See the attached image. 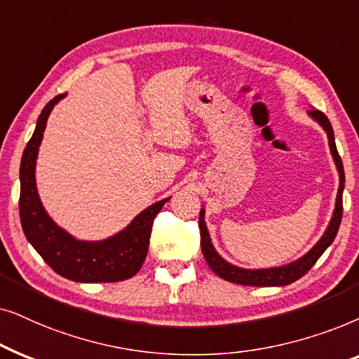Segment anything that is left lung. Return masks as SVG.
<instances>
[{
  "label": "left lung",
  "instance_id": "8db88e82",
  "mask_svg": "<svg viewBox=\"0 0 359 359\" xmlns=\"http://www.w3.org/2000/svg\"><path fill=\"white\" fill-rule=\"evenodd\" d=\"M312 114V118L317 119V121L322 124L323 130L327 131L328 136V144L330 151H332L333 159H335L337 169L340 172V187H338V195H337V207L335 212H333V218L330 222L327 231L322 236L317 245H315L312 250H310L304 257H300L299 261L292 262V264L283 266V267H274V269H257V271H250V269H241V267L231 266L229 262L219 257V255L215 251L212 246V241H210V235L207 231V226H205L203 222V210L200 212L198 218V228H200V246H202V252L207 259L208 266L212 267L215 274H218L222 279L229 280V283L241 284V285H256V287H269V285H287L292 284L295 280L300 279V277L307 274V272L312 269L315 262L318 261V257L323 255L325 250L332 245L333 240H335L338 228H340L341 217H343V189H345V170H343V162L341 157L337 151L335 144V136H333V128L330 124L328 118L325 116V113L320 111V109H310L309 111Z\"/></svg>",
  "mask_w": 359,
  "mask_h": 359
}]
</instances>
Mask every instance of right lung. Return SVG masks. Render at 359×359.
Returning <instances> with one entry per match:
<instances>
[{"label": "right lung", "instance_id": "add662e5", "mask_svg": "<svg viewBox=\"0 0 359 359\" xmlns=\"http://www.w3.org/2000/svg\"><path fill=\"white\" fill-rule=\"evenodd\" d=\"M64 97L65 93L57 95L46 104L37 119L34 135L24 149L21 169H19V179H21L19 217H21L22 231L42 259L65 279L76 283H118V280L130 279L141 269L146 259L156 215L170 198L151 205L137 215L126 229L104 241H79L57 226L42 208L36 190L34 169L47 118L54 104Z\"/></svg>", "mask_w": 359, "mask_h": 359}]
</instances>
